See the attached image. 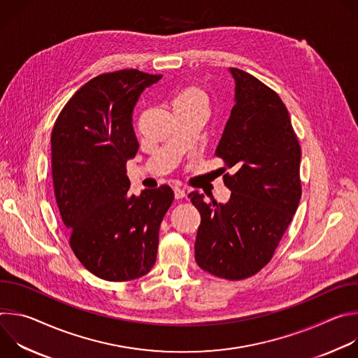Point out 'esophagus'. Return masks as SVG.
<instances>
[{
	"label": "esophagus",
	"mask_w": 358,
	"mask_h": 358,
	"mask_svg": "<svg viewBox=\"0 0 358 358\" xmlns=\"http://www.w3.org/2000/svg\"><path fill=\"white\" fill-rule=\"evenodd\" d=\"M174 195H176V198H177V199H181V198H184L187 194H185V191H184L182 188L176 187V188H174Z\"/></svg>",
	"instance_id": "esophagus-1"
}]
</instances>
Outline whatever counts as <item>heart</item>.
Listing matches in <instances>:
<instances>
[{
  "mask_svg": "<svg viewBox=\"0 0 358 358\" xmlns=\"http://www.w3.org/2000/svg\"><path fill=\"white\" fill-rule=\"evenodd\" d=\"M174 101H180V103H199V105L207 106L208 99H207L206 92H203L201 87L188 86L177 94Z\"/></svg>",
  "mask_w": 358,
  "mask_h": 358,
  "instance_id": "obj_1",
  "label": "heart"
}]
</instances>
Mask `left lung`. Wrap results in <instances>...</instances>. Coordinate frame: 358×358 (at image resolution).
Here are the masks:
<instances>
[{"instance_id":"left-lung-1","label":"left lung","mask_w":358,"mask_h":358,"mask_svg":"<svg viewBox=\"0 0 358 358\" xmlns=\"http://www.w3.org/2000/svg\"><path fill=\"white\" fill-rule=\"evenodd\" d=\"M235 105L215 150L227 169V203L192 191L201 214L195 241L198 266L214 276L242 280L265 268L301 196V150L279 94L236 68Z\"/></svg>"}]
</instances>
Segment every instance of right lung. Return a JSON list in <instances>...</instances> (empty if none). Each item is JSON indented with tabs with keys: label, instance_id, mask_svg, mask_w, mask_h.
Returning <instances> with one entry per match:
<instances>
[{
	"label": "right lung",
	"instance_id": "obj_1",
	"mask_svg": "<svg viewBox=\"0 0 358 358\" xmlns=\"http://www.w3.org/2000/svg\"><path fill=\"white\" fill-rule=\"evenodd\" d=\"M160 79L137 69L97 75L68 100L50 134L54 189L69 246L100 279L133 280L156 264L174 191L162 185L130 195L126 164L138 150L136 101Z\"/></svg>",
	"mask_w": 358,
	"mask_h": 358
}]
</instances>
